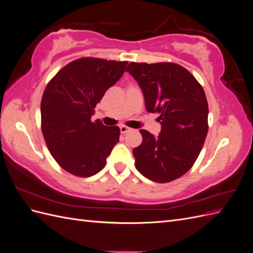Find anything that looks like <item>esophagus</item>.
<instances>
[{"label":"esophagus","instance_id":"1","mask_svg":"<svg viewBox=\"0 0 253 253\" xmlns=\"http://www.w3.org/2000/svg\"><path fill=\"white\" fill-rule=\"evenodd\" d=\"M129 131H132L131 127L126 126H120V132H121L122 134H126V133H127V132H129Z\"/></svg>","mask_w":253,"mask_h":253}]
</instances>
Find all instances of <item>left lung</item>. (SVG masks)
Listing matches in <instances>:
<instances>
[{
  "label": "left lung",
  "instance_id": "1",
  "mask_svg": "<svg viewBox=\"0 0 253 253\" xmlns=\"http://www.w3.org/2000/svg\"><path fill=\"white\" fill-rule=\"evenodd\" d=\"M145 109L158 113L162 131L155 137L140 129L142 142L133 150L144 177L170 182L187 173L200 155L208 133V101L203 86L185 67L172 62L129 63Z\"/></svg>",
  "mask_w": 253,
  "mask_h": 253
}]
</instances>
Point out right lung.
<instances>
[{"instance_id": "right-lung-1", "label": "right lung", "mask_w": 253, "mask_h": 253, "mask_svg": "<svg viewBox=\"0 0 253 253\" xmlns=\"http://www.w3.org/2000/svg\"><path fill=\"white\" fill-rule=\"evenodd\" d=\"M126 61L84 57L56 74L41 100V128L51 156L66 172L88 177L100 172L119 141L118 126L91 121L97 103L125 73Z\"/></svg>"}]
</instances>
